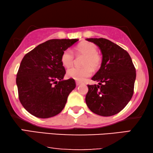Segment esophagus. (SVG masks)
Returning a JSON list of instances; mask_svg holds the SVG:
<instances>
[{"label": "esophagus", "mask_w": 153, "mask_h": 153, "mask_svg": "<svg viewBox=\"0 0 153 153\" xmlns=\"http://www.w3.org/2000/svg\"><path fill=\"white\" fill-rule=\"evenodd\" d=\"M81 82H79V81H76V85H77V86H78V85H81Z\"/></svg>", "instance_id": "obj_1"}]
</instances>
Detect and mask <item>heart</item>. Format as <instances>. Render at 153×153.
<instances>
[{
    "mask_svg": "<svg viewBox=\"0 0 153 153\" xmlns=\"http://www.w3.org/2000/svg\"><path fill=\"white\" fill-rule=\"evenodd\" d=\"M76 52L78 55L85 56L83 65L84 68H72L67 72V74L70 78L74 80L82 81L91 76L93 70L97 69L101 65V58L97 54V47L91 42H82L76 49ZM74 56L70 49H66L63 51L61 56V62L66 68L72 66L74 63Z\"/></svg>",
    "mask_w": 153,
    "mask_h": 153,
    "instance_id": "1",
    "label": "heart"
}]
</instances>
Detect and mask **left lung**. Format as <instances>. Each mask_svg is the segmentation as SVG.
<instances>
[{"label":"left lung","instance_id":"8db88e82","mask_svg":"<svg viewBox=\"0 0 153 153\" xmlns=\"http://www.w3.org/2000/svg\"><path fill=\"white\" fill-rule=\"evenodd\" d=\"M102 54L100 70L92 77L98 85H88L85 102L94 114H117L129 103L134 93L136 70L130 56L116 44L104 38H87Z\"/></svg>","mask_w":153,"mask_h":153}]
</instances>
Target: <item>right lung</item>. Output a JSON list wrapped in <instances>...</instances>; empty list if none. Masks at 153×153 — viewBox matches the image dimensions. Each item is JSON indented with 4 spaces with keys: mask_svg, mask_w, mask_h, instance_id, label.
Here are the masks:
<instances>
[{
    "mask_svg": "<svg viewBox=\"0 0 153 153\" xmlns=\"http://www.w3.org/2000/svg\"><path fill=\"white\" fill-rule=\"evenodd\" d=\"M78 41L50 39L37 46L22 59L16 79L19 98L25 109L33 116L51 118L64 108L76 83L73 79L63 80L65 70L61 56Z\"/></svg>",
    "mask_w": 153,
    "mask_h": 153,
    "instance_id": "obj_1",
    "label": "right lung"
}]
</instances>
